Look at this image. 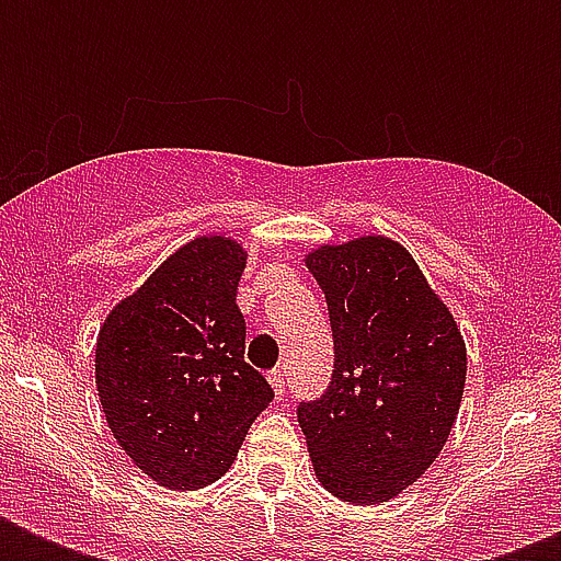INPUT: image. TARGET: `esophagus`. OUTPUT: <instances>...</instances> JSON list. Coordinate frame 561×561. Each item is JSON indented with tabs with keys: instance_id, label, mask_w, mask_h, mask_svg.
<instances>
[{
	"instance_id": "obj_1",
	"label": "esophagus",
	"mask_w": 561,
	"mask_h": 561,
	"mask_svg": "<svg viewBox=\"0 0 561 561\" xmlns=\"http://www.w3.org/2000/svg\"><path fill=\"white\" fill-rule=\"evenodd\" d=\"M267 381H271L276 399H282V396H285V375H282L279 369H271V373H267Z\"/></svg>"
}]
</instances>
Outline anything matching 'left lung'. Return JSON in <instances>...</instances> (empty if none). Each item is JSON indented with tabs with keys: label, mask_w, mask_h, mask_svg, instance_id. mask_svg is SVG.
Listing matches in <instances>:
<instances>
[{
	"label": "left lung",
	"mask_w": 561,
	"mask_h": 561,
	"mask_svg": "<svg viewBox=\"0 0 561 561\" xmlns=\"http://www.w3.org/2000/svg\"><path fill=\"white\" fill-rule=\"evenodd\" d=\"M332 317L334 375L299 404L317 480L350 504H383L448 443L466 387V341L416 259L387 236L306 253Z\"/></svg>",
	"instance_id": "1"
}]
</instances>
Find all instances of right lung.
<instances>
[{
	"instance_id": "1",
	"label": "right lung",
	"mask_w": 561,
	"mask_h": 561,
	"mask_svg": "<svg viewBox=\"0 0 561 561\" xmlns=\"http://www.w3.org/2000/svg\"><path fill=\"white\" fill-rule=\"evenodd\" d=\"M247 250L197 236L127 294L99 329L95 387L116 443L160 486L224 478L247 431L273 401L244 360L236 294Z\"/></svg>"
}]
</instances>
